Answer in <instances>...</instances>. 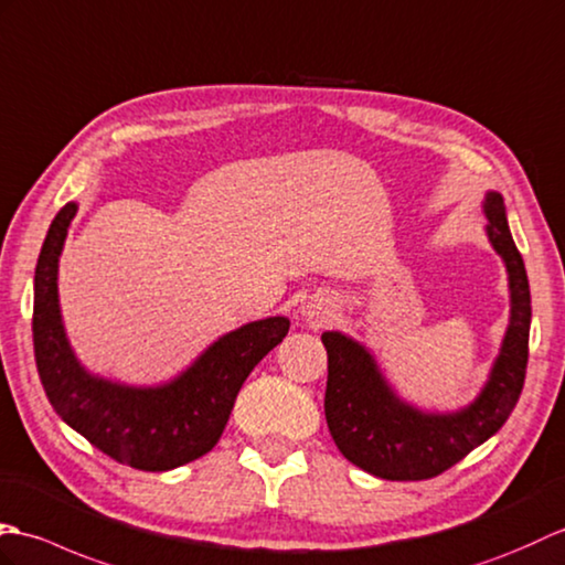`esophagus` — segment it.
Segmentation results:
<instances>
[{"label": "esophagus", "mask_w": 565, "mask_h": 565, "mask_svg": "<svg viewBox=\"0 0 565 565\" xmlns=\"http://www.w3.org/2000/svg\"><path fill=\"white\" fill-rule=\"evenodd\" d=\"M305 315L309 319H315V321H323L326 317H331V309H329V305H326V302H309L305 307Z\"/></svg>", "instance_id": "esophagus-1"}]
</instances>
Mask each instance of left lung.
<instances>
[{"instance_id": "8db88e82", "label": "left lung", "mask_w": 565, "mask_h": 565, "mask_svg": "<svg viewBox=\"0 0 565 565\" xmlns=\"http://www.w3.org/2000/svg\"><path fill=\"white\" fill-rule=\"evenodd\" d=\"M486 217L488 239L508 266L512 317L491 382L469 408L425 416L388 392L365 348L341 333L321 335L329 355L323 411L333 443L348 461L380 479L425 481L452 469L503 428L522 394L530 358V280L498 193H488Z\"/></svg>"}]
</instances>
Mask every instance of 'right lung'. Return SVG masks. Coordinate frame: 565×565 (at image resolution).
I'll use <instances>...</instances> for the list:
<instances>
[{
	"mask_svg": "<svg viewBox=\"0 0 565 565\" xmlns=\"http://www.w3.org/2000/svg\"><path fill=\"white\" fill-rule=\"evenodd\" d=\"M74 212V203L57 212L35 266L33 350L47 401L62 420L125 467L169 471L207 455L250 370L282 341L290 321L273 317L242 326L207 348L179 380L159 388L92 377L72 355L57 307V258Z\"/></svg>",
	"mask_w": 565,
	"mask_h": 565,
	"instance_id": "right-lung-1",
	"label": "right lung"
}]
</instances>
